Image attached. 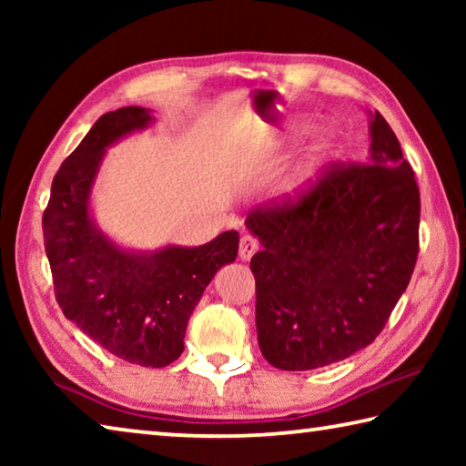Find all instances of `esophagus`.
<instances>
[{
  "label": "esophagus",
  "instance_id": "esophagus-1",
  "mask_svg": "<svg viewBox=\"0 0 466 466\" xmlns=\"http://www.w3.org/2000/svg\"><path fill=\"white\" fill-rule=\"evenodd\" d=\"M258 247H261V244H258L255 236L244 234L240 238V247H238V255H240L242 261H248V258L258 250Z\"/></svg>",
  "mask_w": 466,
  "mask_h": 466
}]
</instances>
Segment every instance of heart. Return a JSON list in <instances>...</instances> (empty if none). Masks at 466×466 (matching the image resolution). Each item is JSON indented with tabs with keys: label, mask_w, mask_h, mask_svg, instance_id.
<instances>
[{
	"label": "heart",
	"mask_w": 466,
	"mask_h": 466,
	"mask_svg": "<svg viewBox=\"0 0 466 466\" xmlns=\"http://www.w3.org/2000/svg\"><path fill=\"white\" fill-rule=\"evenodd\" d=\"M333 146H335L333 136H330L329 131L322 133L317 144L312 146V152L309 156V160H306L302 167L296 170V175L288 180L286 187H283V191L289 193V195L302 191V188L314 178V175H317L320 164L327 160L330 152H333Z\"/></svg>",
	"instance_id": "b5f03b06"
}]
</instances>
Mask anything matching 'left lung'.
Segmentation results:
<instances>
[{"mask_svg":"<svg viewBox=\"0 0 466 466\" xmlns=\"http://www.w3.org/2000/svg\"><path fill=\"white\" fill-rule=\"evenodd\" d=\"M366 162H330L286 201L257 205L247 228L257 335L265 360L288 372L322 368L380 335L420 252V187L390 125L370 123Z\"/></svg>","mask_w":466,"mask_h":466,"instance_id":"obj_1","label":"left lung"}]
</instances>
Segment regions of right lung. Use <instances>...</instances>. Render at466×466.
Wrapping results in <instances>:
<instances>
[{
    "label": "right lung",
    "instance_id": "right-lung-1",
    "mask_svg": "<svg viewBox=\"0 0 466 466\" xmlns=\"http://www.w3.org/2000/svg\"><path fill=\"white\" fill-rule=\"evenodd\" d=\"M152 121L146 108L102 115L53 178L43 214L55 298L66 319L129 364L164 368L185 350L188 317L218 269L238 255V232L203 247L136 255L94 228L90 188L105 147Z\"/></svg>",
    "mask_w": 466,
    "mask_h": 466
}]
</instances>
